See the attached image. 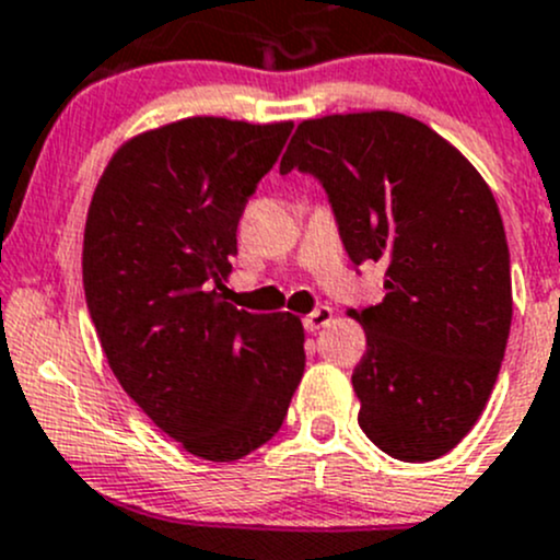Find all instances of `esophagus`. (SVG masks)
I'll return each instance as SVG.
<instances>
[{
  "label": "esophagus",
  "instance_id": "esophagus-1",
  "mask_svg": "<svg viewBox=\"0 0 560 560\" xmlns=\"http://www.w3.org/2000/svg\"><path fill=\"white\" fill-rule=\"evenodd\" d=\"M331 318H334L331 307L320 304V307H315L313 313H310L307 318H304V328H307V331H320L323 326H328V323H331Z\"/></svg>",
  "mask_w": 560,
  "mask_h": 560
}]
</instances>
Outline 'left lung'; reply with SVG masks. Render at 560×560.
<instances>
[{
	"label": "left lung",
	"instance_id": "obj_1",
	"mask_svg": "<svg viewBox=\"0 0 560 560\" xmlns=\"http://www.w3.org/2000/svg\"><path fill=\"white\" fill-rule=\"evenodd\" d=\"M328 196L355 267L385 299L350 310L366 331L359 425L399 460L451 453L488 405L512 323L510 247L491 188L451 142L388 109L299 124L280 161Z\"/></svg>",
	"mask_w": 560,
	"mask_h": 560
}]
</instances>
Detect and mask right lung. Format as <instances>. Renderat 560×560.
<instances>
[{"instance_id": "obj_1", "label": "right lung", "mask_w": 560, "mask_h": 560, "mask_svg": "<svg viewBox=\"0 0 560 560\" xmlns=\"http://www.w3.org/2000/svg\"><path fill=\"white\" fill-rule=\"evenodd\" d=\"M293 124L186 118L109 159L89 207L83 288L107 364L164 434L207 460L272 440L304 374L291 313L223 302L237 223Z\"/></svg>"}]
</instances>
